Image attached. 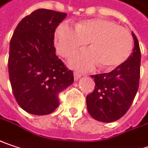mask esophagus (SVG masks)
<instances>
[{
  "instance_id": "esophagus-1",
  "label": "esophagus",
  "mask_w": 148,
  "mask_h": 148,
  "mask_svg": "<svg viewBox=\"0 0 148 148\" xmlns=\"http://www.w3.org/2000/svg\"><path fill=\"white\" fill-rule=\"evenodd\" d=\"M81 77H82V75H81L80 73H78V72H77V71H75V72H74V79H75L76 81H77L78 79Z\"/></svg>"
}]
</instances>
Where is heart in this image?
Masks as SVG:
<instances>
[{
  "instance_id": "heart-1",
  "label": "heart",
  "mask_w": 148,
  "mask_h": 148,
  "mask_svg": "<svg viewBox=\"0 0 148 148\" xmlns=\"http://www.w3.org/2000/svg\"><path fill=\"white\" fill-rule=\"evenodd\" d=\"M88 43L90 49L77 53L70 64L82 71L112 70L124 63L131 55L133 42L130 32L114 21L103 18L83 20L75 29L62 22L54 32V45L58 54L69 57L81 47Z\"/></svg>"
}]
</instances>
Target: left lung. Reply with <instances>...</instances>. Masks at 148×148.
Masks as SVG:
<instances>
[{
  "mask_svg": "<svg viewBox=\"0 0 148 148\" xmlns=\"http://www.w3.org/2000/svg\"><path fill=\"white\" fill-rule=\"evenodd\" d=\"M133 52L128 59L108 73L92 76V93L86 96V107L94 119L112 122L120 119L131 107L139 86L141 51L135 34Z\"/></svg>",
  "mask_w": 148,
  "mask_h": 148,
  "instance_id": "left-lung-1",
  "label": "left lung"
}]
</instances>
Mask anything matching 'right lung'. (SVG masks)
Returning <instances> with one entry per match:
<instances>
[{
    "label": "right lung",
    "instance_id": "right-lung-1",
    "mask_svg": "<svg viewBox=\"0 0 148 148\" xmlns=\"http://www.w3.org/2000/svg\"><path fill=\"white\" fill-rule=\"evenodd\" d=\"M63 12L38 9L22 19L11 37L8 60L14 97L26 112L41 116L59 106V94L74 82L56 55L54 32Z\"/></svg>",
    "mask_w": 148,
    "mask_h": 148
}]
</instances>
